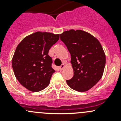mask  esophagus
<instances>
[{
    "label": "esophagus",
    "mask_w": 121,
    "mask_h": 121,
    "mask_svg": "<svg viewBox=\"0 0 121 121\" xmlns=\"http://www.w3.org/2000/svg\"><path fill=\"white\" fill-rule=\"evenodd\" d=\"M64 67H65V65H64V64H61V66H60V67H59V69H60V70H61V69H63V68H64Z\"/></svg>",
    "instance_id": "obj_1"
}]
</instances>
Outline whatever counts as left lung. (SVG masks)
<instances>
[{"label":"left lung","instance_id":"left-lung-1","mask_svg":"<svg viewBox=\"0 0 121 121\" xmlns=\"http://www.w3.org/2000/svg\"><path fill=\"white\" fill-rule=\"evenodd\" d=\"M60 40L70 53L74 69V76L67 83L77 91H88L103 75L106 59L101 44L88 33L73 29L61 34Z\"/></svg>","mask_w":121,"mask_h":121}]
</instances>
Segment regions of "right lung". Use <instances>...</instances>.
<instances>
[{"instance_id": "add662e5", "label": "right lung", "mask_w": 121, "mask_h": 121, "mask_svg": "<svg viewBox=\"0 0 121 121\" xmlns=\"http://www.w3.org/2000/svg\"><path fill=\"white\" fill-rule=\"evenodd\" d=\"M59 39V35L37 32L27 36L19 44L12 59L17 80L32 92L44 90L55 72L48 51Z\"/></svg>"}]
</instances>
